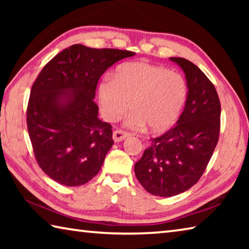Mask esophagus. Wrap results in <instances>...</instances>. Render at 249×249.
I'll use <instances>...</instances> for the list:
<instances>
[{"instance_id":"esophagus-1","label":"esophagus","mask_w":249,"mask_h":249,"mask_svg":"<svg viewBox=\"0 0 249 249\" xmlns=\"http://www.w3.org/2000/svg\"><path fill=\"white\" fill-rule=\"evenodd\" d=\"M128 136L129 133L125 132L123 129H115L114 132H113V140H114V142H122Z\"/></svg>"}]
</instances>
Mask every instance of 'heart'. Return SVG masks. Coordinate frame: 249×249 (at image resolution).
Listing matches in <instances>:
<instances>
[{
    "instance_id": "1",
    "label": "heart",
    "mask_w": 249,
    "mask_h": 249,
    "mask_svg": "<svg viewBox=\"0 0 249 249\" xmlns=\"http://www.w3.org/2000/svg\"><path fill=\"white\" fill-rule=\"evenodd\" d=\"M188 95V86L178 72L149 62H127L100 83L102 115L116 121L132 107L126 117L133 128L147 125L151 132L166 130L178 120Z\"/></svg>"
}]
</instances>
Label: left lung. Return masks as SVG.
<instances>
[{
	"label": "left lung",
	"mask_w": 249,
	"mask_h": 249,
	"mask_svg": "<svg viewBox=\"0 0 249 249\" xmlns=\"http://www.w3.org/2000/svg\"><path fill=\"white\" fill-rule=\"evenodd\" d=\"M184 71L189 93L177 124L158 137L135 163V175L146 191L174 196L187 191L203 175L220 136L221 103L214 84L192 64L171 57Z\"/></svg>",
	"instance_id": "8db88e82"
}]
</instances>
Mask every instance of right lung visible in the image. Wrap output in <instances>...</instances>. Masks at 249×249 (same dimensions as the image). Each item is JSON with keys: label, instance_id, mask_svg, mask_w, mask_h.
I'll return each mask as SVG.
<instances>
[{"label": "right lung", "instance_id": "1", "mask_svg": "<svg viewBox=\"0 0 249 249\" xmlns=\"http://www.w3.org/2000/svg\"><path fill=\"white\" fill-rule=\"evenodd\" d=\"M129 50L72 45L47 62L33 83L27 129L36 161L56 182L77 187L101 169L114 144L93 101L101 75Z\"/></svg>", "mask_w": 249, "mask_h": 249}]
</instances>
